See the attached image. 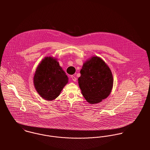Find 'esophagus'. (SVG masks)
I'll use <instances>...</instances> for the list:
<instances>
[{
  "label": "esophagus",
  "instance_id": "esophagus-1",
  "mask_svg": "<svg viewBox=\"0 0 150 150\" xmlns=\"http://www.w3.org/2000/svg\"><path fill=\"white\" fill-rule=\"evenodd\" d=\"M71 80H72L73 81H76V80H77V79H76V77L74 76H71Z\"/></svg>",
  "mask_w": 150,
  "mask_h": 150
}]
</instances>
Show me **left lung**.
<instances>
[{
    "label": "left lung",
    "instance_id": "left-lung-1",
    "mask_svg": "<svg viewBox=\"0 0 150 150\" xmlns=\"http://www.w3.org/2000/svg\"><path fill=\"white\" fill-rule=\"evenodd\" d=\"M79 85L86 100L91 104L100 103L110 94L113 86L111 71L98 57L86 61L80 70Z\"/></svg>",
    "mask_w": 150,
    "mask_h": 150
}]
</instances>
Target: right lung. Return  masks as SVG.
I'll list each match as a JSON object with an SVG mask.
<instances>
[{"label":"right lung","instance_id":"right-lung-1","mask_svg":"<svg viewBox=\"0 0 150 150\" xmlns=\"http://www.w3.org/2000/svg\"><path fill=\"white\" fill-rule=\"evenodd\" d=\"M68 83V77L57 59L45 57L38 65L33 77L38 93L47 100H52Z\"/></svg>","mask_w":150,"mask_h":150}]
</instances>
